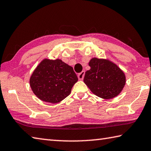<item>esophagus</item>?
I'll return each mask as SVG.
<instances>
[{
  "instance_id": "esophagus-1",
  "label": "esophagus",
  "mask_w": 151,
  "mask_h": 151,
  "mask_svg": "<svg viewBox=\"0 0 151 151\" xmlns=\"http://www.w3.org/2000/svg\"><path fill=\"white\" fill-rule=\"evenodd\" d=\"M84 76H85V71H81V73H80L78 75V79L80 80H83V79L84 78Z\"/></svg>"
}]
</instances>
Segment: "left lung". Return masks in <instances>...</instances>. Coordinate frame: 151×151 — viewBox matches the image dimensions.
<instances>
[{
    "instance_id": "obj_1",
    "label": "left lung",
    "mask_w": 151,
    "mask_h": 151,
    "mask_svg": "<svg viewBox=\"0 0 151 151\" xmlns=\"http://www.w3.org/2000/svg\"><path fill=\"white\" fill-rule=\"evenodd\" d=\"M90 70L85 73L83 81L96 96L104 99L119 95L126 83L123 71L108 59L93 58L89 62Z\"/></svg>"
}]
</instances>
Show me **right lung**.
Returning <instances> with one entry per match:
<instances>
[{"instance_id":"add662e5","label":"right lung","mask_w":151,"mask_h":151,"mask_svg":"<svg viewBox=\"0 0 151 151\" xmlns=\"http://www.w3.org/2000/svg\"><path fill=\"white\" fill-rule=\"evenodd\" d=\"M78 80L73 68L62 60L45 58L32 73L30 86L40 100L57 104L70 94Z\"/></svg>"}]
</instances>
